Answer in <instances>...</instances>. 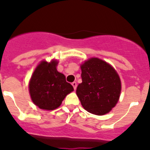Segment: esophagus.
<instances>
[{"instance_id": "obj_1", "label": "esophagus", "mask_w": 150, "mask_h": 150, "mask_svg": "<svg viewBox=\"0 0 150 150\" xmlns=\"http://www.w3.org/2000/svg\"><path fill=\"white\" fill-rule=\"evenodd\" d=\"M72 86H74V90H76V86H77V84H76V82H73V83H72Z\"/></svg>"}]
</instances>
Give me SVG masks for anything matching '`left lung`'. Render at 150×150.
Returning <instances> with one entry per match:
<instances>
[{
  "instance_id": "obj_1",
  "label": "left lung",
  "mask_w": 150,
  "mask_h": 150,
  "mask_svg": "<svg viewBox=\"0 0 150 150\" xmlns=\"http://www.w3.org/2000/svg\"><path fill=\"white\" fill-rule=\"evenodd\" d=\"M82 83L76 95L88 112L104 115L115 107L120 98L121 81L114 68L104 61L92 58L81 65Z\"/></svg>"
}]
</instances>
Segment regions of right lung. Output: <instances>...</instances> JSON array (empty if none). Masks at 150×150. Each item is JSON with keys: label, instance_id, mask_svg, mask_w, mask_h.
<instances>
[{"label": "right lung", "instance_id": "obj_1", "mask_svg": "<svg viewBox=\"0 0 150 150\" xmlns=\"http://www.w3.org/2000/svg\"><path fill=\"white\" fill-rule=\"evenodd\" d=\"M56 61L42 62L35 69L29 83L33 102L39 108L52 110L59 107L66 95L74 88L65 76L56 70Z\"/></svg>", "mask_w": 150, "mask_h": 150}]
</instances>
